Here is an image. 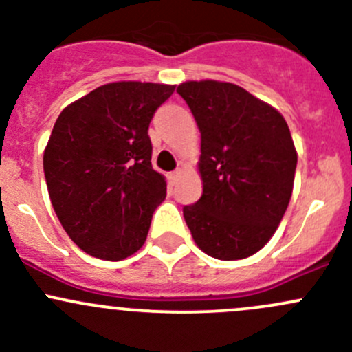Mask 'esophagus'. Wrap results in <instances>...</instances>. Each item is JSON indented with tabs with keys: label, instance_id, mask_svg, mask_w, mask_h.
<instances>
[{
	"label": "esophagus",
	"instance_id": "1",
	"mask_svg": "<svg viewBox=\"0 0 352 352\" xmlns=\"http://www.w3.org/2000/svg\"><path fill=\"white\" fill-rule=\"evenodd\" d=\"M179 177H180V170H175V172H172L168 175V180H170V184H172V186H175L177 184V180H179Z\"/></svg>",
	"mask_w": 352,
	"mask_h": 352
}]
</instances>
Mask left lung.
I'll list each match as a JSON object with an SVG mask.
<instances>
[{
  "mask_svg": "<svg viewBox=\"0 0 352 352\" xmlns=\"http://www.w3.org/2000/svg\"><path fill=\"white\" fill-rule=\"evenodd\" d=\"M177 94L201 131L202 196L184 206L194 242L219 261L254 255L293 192L296 150L285 117L233 83L187 81Z\"/></svg>",
  "mask_w": 352,
  "mask_h": 352,
  "instance_id": "1",
  "label": "left lung"
}]
</instances>
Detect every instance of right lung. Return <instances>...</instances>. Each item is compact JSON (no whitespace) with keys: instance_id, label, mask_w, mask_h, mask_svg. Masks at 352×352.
Returning a JSON list of instances; mask_svg holds the SVG:
<instances>
[{"instance_id":"right-lung-1","label":"right lung","mask_w":352,"mask_h":352,"mask_svg":"<svg viewBox=\"0 0 352 352\" xmlns=\"http://www.w3.org/2000/svg\"><path fill=\"white\" fill-rule=\"evenodd\" d=\"M175 87L117 81L59 113L44 151L49 197L81 250L122 261L143 247L166 182L151 165L148 127Z\"/></svg>"}]
</instances>
